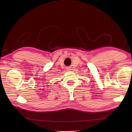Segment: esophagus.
<instances>
[{
	"label": "esophagus",
	"instance_id": "34e87169",
	"mask_svg": "<svg viewBox=\"0 0 132 132\" xmlns=\"http://www.w3.org/2000/svg\"><path fill=\"white\" fill-rule=\"evenodd\" d=\"M70 70V67H67V71H69Z\"/></svg>",
	"mask_w": 132,
	"mask_h": 132
}]
</instances>
